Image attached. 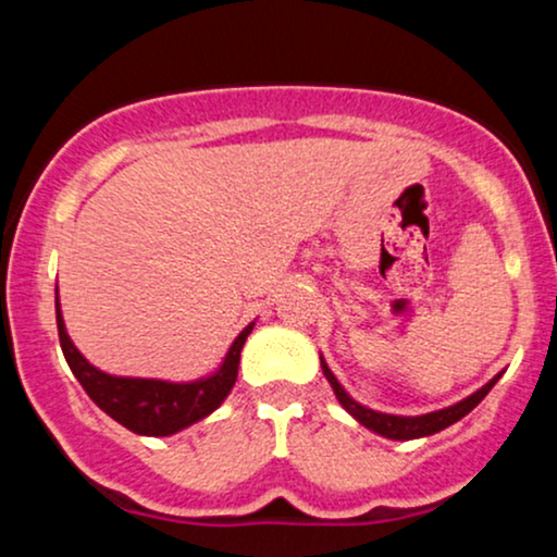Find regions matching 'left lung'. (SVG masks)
I'll return each mask as SVG.
<instances>
[{
  "instance_id": "8db88e82",
  "label": "left lung",
  "mask_w": 557,
  "mask_h": 557,
  "mask_svg": "<svg viewBox=\"0 0 557 557\" xmlns=\"http://www.w3.org/2000/svg\"><path fill=\"white\" fill-rule=\"evenodd\" d=\"M322 372L327 376V382L335 389L337 400L343 403L345 411L350 413L354 419H359L367 430H374L376 434H382V437H389V440H417V437H426V434H434L440 430H445V426L456 424L458 419H463L466 413L471 411V408H476L479 403H482L484 395L490 393L492 385H495L497 380H500V374L495 376V380H490L487 385L482 389H476L474 395H469V398L456 403V406L450 408H443V411H432V413H424V417H393V413H380V411H372V408L361 406V403H356L350 398L348 393L341 387V382H337V376L330 372V367L324 363L322 359Z\"/></svg>"
}]
</instances>
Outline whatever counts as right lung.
Returning a JSON list of instances; mask_svg holds the SVG:
<instances>
[{
    "label": "right lung",
    "instance_id": "add662e5",
    "mask_svg": "<svg viewBox=\"0 0 557 557\" xmlns=\"http://www.w3.org/2000/svg\"><path fill=\"white\" fill-rule=\"evenodd\" d=\"M251 330L253 324H248L230 345L222 367L212 376H203L198 382L175 385V382L162 380L112 376L99 372L78 354V348L67 337L65 322L60 314V300H57V332H60L62 354H65L67 367L73 369L75 380L86 389L88 398L101 411L110 413L117 424L136 434H149V437H168V434L181 432L185 426L209 417L214 408H220V403L227 398L235 380H238L240 350Z\"/></svg>",
    "mask_w": 557,
    "mask_h": 557
}]
</instances>
